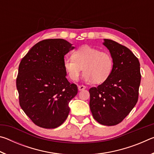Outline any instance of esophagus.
<instances>
[{"label":"esophagus","mask_w":154,"mask_h":154,"mask_svg":"<svg viewBox=\"0 0 154 154\" xmlns=\"http://www.w3.org/2000/svg\"><path fill=\"white\" fill-rule=\"evenodd\" d=\"M85 85H78V90H79V91H81V90H84V89H85Z\"/></svg>","instance_id":"1"}]
</instances>
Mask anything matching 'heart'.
Returning a JSON list of instances; mask_svg holds the SVG:
<instances>
[{
    "instance_id": "obj_1",
    "label": "heart",
    "mask_w": 154,
    "mask_h": 154,
    "mask_svg": "<svg viewBox=\"0 0 154 154\" xmlns=\"http://www.w3.org/2000/svg\"><path fill=\"white\" fill-rule=\"evenodd\" d=\"M63 64L71 79L77 80L83 70V79L85 82L101 83L110 77L114 62L108 52L85 45L75 50L72 57H66Z\"/></svg>"
}]
</instances>
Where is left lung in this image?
Here are the masks:
<instances>
[{"label":"left lung","mask_w":154,"mask_h":154,"mask_svg":"<svg viewBox=\"0 0 154 154\" xmlns=\"http://www.w3.org/2000/svg\"><path fill=\"white\" fill-rule=\"evenodd\" d=\"M103 45L113 57V69L105 82L90 89V107L98 123L115 126L126 118L137 103L141 78L140 63L126 47L106 38Z\"/></svg>","instance_id":"obj_1"}]
</instances>
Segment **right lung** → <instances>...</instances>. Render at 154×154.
Returning <instances> with one entry per match:
<instances>
[{"mask_svg":"<svg viewBox=\"0 0 154 154\" xmlns=\"http://www.w3.org/2000/svg\"><path fill=\"white\" fill-rule=\"evenodd\" d=\"M75 48L62 38L40 41L21 60L16 79L20 105L43 128L60 126L69 116L77 86L66 78L64 57Z\"/></svg>","mask_w":154,"mask_h":154,"instance_id":"add662e5","label":"right lung"}]
</instances>
